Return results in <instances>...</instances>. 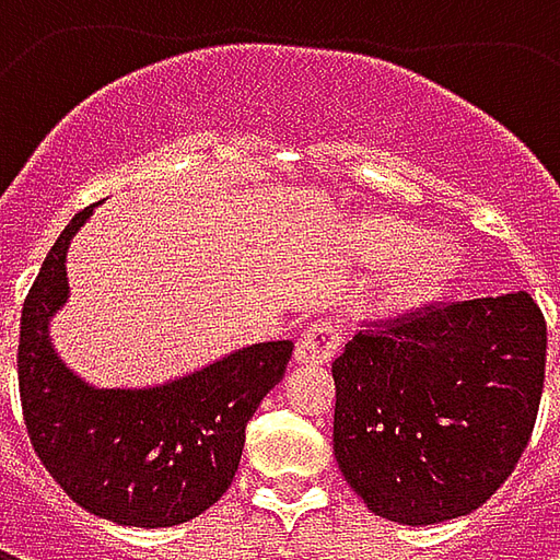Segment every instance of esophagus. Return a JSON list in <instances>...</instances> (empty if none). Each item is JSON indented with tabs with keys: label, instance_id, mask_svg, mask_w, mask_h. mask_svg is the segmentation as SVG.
Listing matches in <instances>:
<instances>
[{
	"label": "esophagus",
	"instance_id": "1",
	"mask_svg": "<svg viewBox=\"0 0 560 560\" xmlns=\"http://www.w3.org/2000/svg\"><path fill=\"white\" fill-rule=\"evenodd\" d=\"M341 332L329 320H315L312 327H305L296 339V351L293 360L305 365H324L329 363V357L339 348Z\"/></svg>",
	"mask_w": 560,
	"mask_h": 560
}]
</instances>
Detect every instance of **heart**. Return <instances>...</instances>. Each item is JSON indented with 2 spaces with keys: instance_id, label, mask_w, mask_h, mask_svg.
<instances>
[{
  "instance_id": "1",
  "label": "heart",
  "mask_w": 560,
  "mask_h": 560,
  "mask_svg": "<svg viewBox=\"0 0 560 560\" xmlns=\"http://www.w3.org/2000/svg\"><path fill=\"white\" fill-rule=\"evenodd\" d=\"M357 255L372 267H393L381 303L387 308H411L456 279L465 264V245L453 236H422L417 224L381 215L360 228Z\"/></svg>"
}]
</instances>
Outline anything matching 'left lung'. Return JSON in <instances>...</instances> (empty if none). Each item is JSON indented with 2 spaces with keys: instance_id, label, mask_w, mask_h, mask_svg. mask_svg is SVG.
Listing matches in <instances>:
<instances>
[{
  "instance_id": "left-lung-1",
  "label": "left lung",
  "mask_w": 560,
  "mask_h": 560,
  "mask_svg": "<svg viewBox=\"0 0 560 560\" xmlns=\"http://www.w3.org/2000/svg\"><path fill=\"white\" fill-rule=\"evenodd\" d=\"M542 372L546 320L525 291L360 332L332 363L339 470L389 522L468 516L528 446Z\"/></svg>"
}]
</instances>
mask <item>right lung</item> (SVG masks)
Returning a JSON list of instances; mask_svg holds the SVG:
<instances>
[{"label":"right lung","mask_w":560,"mask_h":560,"mask_svg":"<svg viewBox=\"0 0 560 560\" xmlns=\"http://www.w3.org/2000/svg\"><path fill=\"white\" fill-rule=\"evenodd\" d=\"M78 212L44 257L20 315L18 377L35 453L92 516L171 528L219 501L240 468L245 425L288 369L293 341H260L152 387H95L56 353L50 324L68 303Z\"/></svg>","instance_id":"right-lung-1"}]
</instances>
